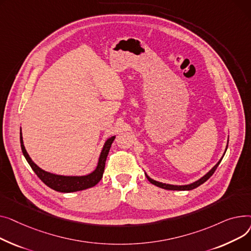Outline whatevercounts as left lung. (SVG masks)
Wrapping results in <instances>:
<instances>
[{"label":"left lung","mask_w":251,"mask_h":251,"mask_svg":"<svg viewBox=\"0 0 251 251\" xmlns=\"http://www.w3.org/2000/svg\"><path fill=\"white\" fill-rule=\"evenodd\" d=\"M227 148H228V145H227ZM226 150H227V149H226ZM225 153H226V151H225ZM224 155H225V154H224ZM223 157H224V156H223ZM223 157L221 158V160L218 162V163H217L207 174H205L204 176H202V177H201V179H199L198 181H196V182H194V183L187 184V185H172V184H166V183L158 182V181L153 180L152 178H150L149 176L147 175V174H146V177L148 178V180H149L152 184H154V185H156V186H158V187H161V188H164V189H169V190H191V189H194V188L200 186L201 184H202L203 182H205V181H207V180L211 177V176L214 174V172L216 171L217 167L219 166V164L221 163V161H222Z\"/></svg>","instance_id":"8db88e82"}]
</instances>
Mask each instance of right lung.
Instances as JSON below:
<instances>
[{
    "label": "right lung",
    "mask_w": 251,
    "mask_h": 251,
    "mask_svg": "<svg viewBox=\"0 0 251 251\" xmlns=\"http://www.w3.org/2000/svg\"><path fill=\"white\" fill-rule=\"evenodd\" d=\"M114 139L115 137H111L105 142L98 160V165L92 173L85 176H63V175H55V174L44 171L34 163L25 150V147L23 145L22 132L20 130L21 149L24 157L28 162V164L30 165L32 170L35 172V174L38 176L39 179L44 184H47L49 187L56 191H60V193H74V191L84 190L96 185L102 178L103 172H104L106 158Z\"/></svg>",
    "instance_id": "obj_1"
}]
</instances>
